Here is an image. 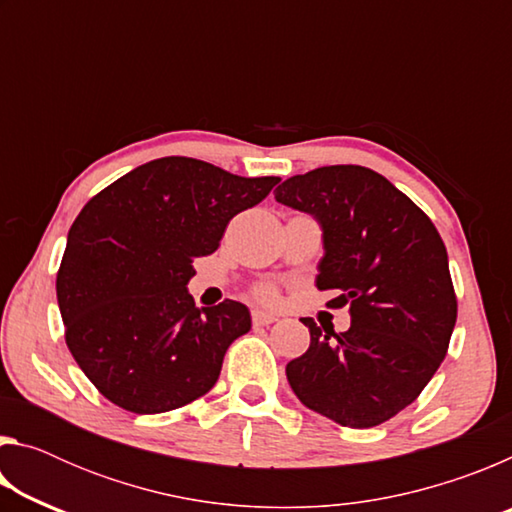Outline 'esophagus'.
<instances>
[{
    "label": "esophagus",
    "mask_w": 512,
    "mask_h": 512,
    "mask_svg": "<svg viewBox=\"0 0 512 512\" xmlns=\"http://www.w3.org/2000/svg\"><path fill=\"white\" fill-rule=\"evenodd\" d=\"M275 316L273 314H266V311H253V323L255 325H271L275 323Z\"/></svg>",
    "instance_id": "esophagus-1"
}]
</instances>
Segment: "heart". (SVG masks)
Instances as JSON below:
<instances>
[{"label":"heart","mask_w":512,"mask_h":512,"mask_svg":"<svg viewBox=\"0 0 512 512\" xmlns=\"http://www.w3.org/2000/svg\"><path fill=\"white\" fill-rule=\"evenodd\" d=\"M257 296L262 298V300H266V302H273L275 300V289L273 287H262L257 291Z\"/></svg>","instance_id":"b5f03b06"}]
</instances>
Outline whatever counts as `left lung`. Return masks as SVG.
I'll list each match as a JSON object with an SVG mask.
<instances>
[{
    "instance_id": "1",
    "label": "left lung",
    "mask_w": 512,
    "mask_h": 512,
    "mask_svg": "<svg viewBox=\"0 0 512 512\" xmlns=\"http://www.w3.org/2000/svg\"><path fill=\"white\" fill-rule=\"evenodd\" d=\"M275 201L314 216L325 255L316 287L350 307L348 332L309 327L311 343L287 363L307 409L368 429L406 409L443 363L456 325V293L436 225L381 173L334 164L293 176Z\"/></svg>"
}]
</instances>
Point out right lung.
Returning <instances> with one entry per match:
<instances>
[{
  "label": "right lung",
  "mask_w": 512,
  "mask_h": 512,
  "mask_svg": "<svg viewBox=\"0 0 512 512\" xmlns=\"http://www.w3.org/2000/svg\"><path fill=\"white\" fill-rule=\"evenodd\" d=\"M277 183L171 155L90 198L69 228L56 296L67 348L103 397L131 413H164L216 384L250 311L235 300L198 309L187 282L232 216Z\"/></svg>",
  "instance_id": "right-lung-1"
}]
</instances>
